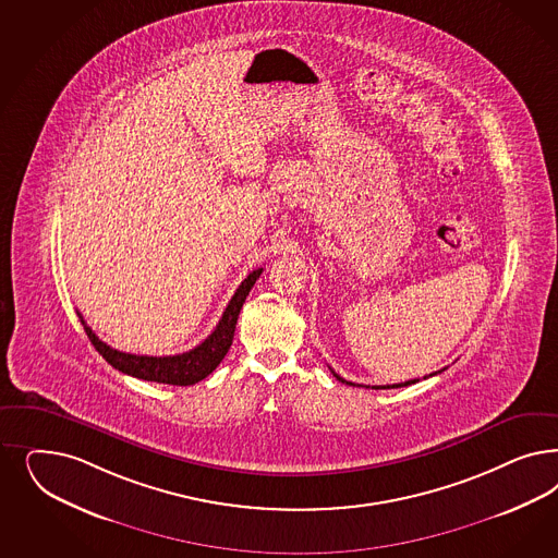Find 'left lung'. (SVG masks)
<instances>
[{"instance_id":"1","label":"left lung","mask_w":558,"mask_h":558,"mask_svg":"<svg viewBox=\"0 0 558 558\" xmlns=\"http://www.w3.org/2000/svg\"><path fill=\"white\" fill-rule=\"evenodd\" d=\"M332 376L339 379V381L349 384V386H355L353 381H347V379H342L341 376H339V374H335V372H332ZM414 381H418V379H409V381H404V384H392V386H372V388H376V390H378V388H402V386H411V384H414ZM367 388H369V386H367Z\"/></svg>"}]
</instances>
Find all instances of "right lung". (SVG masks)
Here are the masks:
<instances>
[{"instance_id": "obj_1", "label": "right lung", "mask_w": 558, "mask_h": 558, "mask_svg": "<svg viewBox=\"0 0 558 558\" xmlns=\"http://www.w3.org/2000/svg\"><path fill=\"white\" fill-rule=\"evenodd\" d=\"M263 269L252 270L251 275L240 283L235 289L234 298L221 314V320L217 323L216 330L197 344L195 349L180 353V355H166V357H149V355H133V353H123L107 342L100 341L90 326L84 320V316L77 312L80 320L84 324V330L88 335L94 349L105 357V360L119 372L133 378L147 379V381H158V384H172V386H193L201 379L207 378L226 353L230 351L232 341H234L235 323L240 316V310L246 302V295L251 293L252 286L260 277Z\"/></svg>"}]
</instances>
